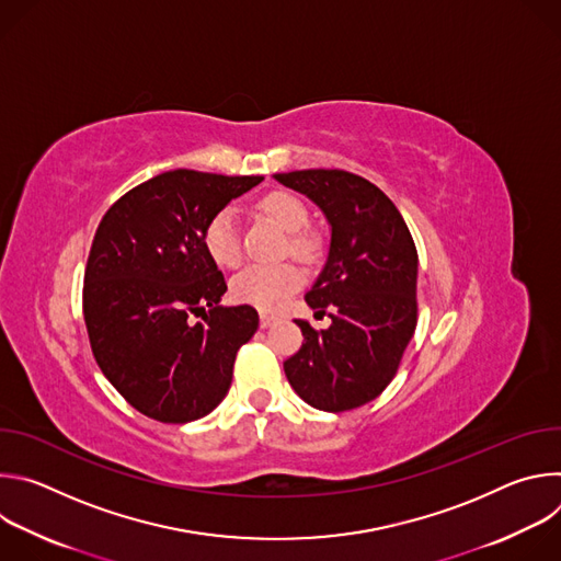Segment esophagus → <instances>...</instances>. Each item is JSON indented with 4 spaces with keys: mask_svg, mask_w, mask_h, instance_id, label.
Here are the masks:
<instances>
[{
    "mask_svg": "<svg viewBox=\"0 0 561 561\" xmlns=\"http://www.w3.org/2000/svg\"><path fill=\"white\" fill-rule=\"evenodd\" d=\"M277 324V317L275 314H268V312H262L260 314V327L262 329H271V327H275Z\"/></svg>",
    "mask_w": 561,
    "mask_h": 561,
    "instance_id": "1",
    "label": "esophagus"
}]
</instances>
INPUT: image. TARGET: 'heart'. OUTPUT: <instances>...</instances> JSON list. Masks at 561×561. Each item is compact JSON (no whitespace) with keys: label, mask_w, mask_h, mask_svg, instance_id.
<instances>
[{"label":"heart","mask_w":561,"mask_h":561,"mask_svg":"<svg viewBox=\"0 0 561 561\" xmlns=\"http://www.w3.org/2000/svg\"><path fill=\"white\" fill-rule=\"evenodd\" d=\"M260 213L288 232V251L301 260H312L317 242L304 232L308 210L304 202L290 193L275 191L260 202ZM208 257L224 268H234L242 262V239H239V219L232 206L217 210L202 234ZM301 271L295 264H255L239 271L230 282V295L239 304H249L257 310H279L286 299L301 286Z\"/></svg>","instance_id":"heart-1"}]
</instances>
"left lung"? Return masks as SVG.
<instances>
[{
	"instance_id": "1",
	"label": "left lung",
	"mask_w": 561,
	"mask_h": 561,
	"mask_svg": "<svg viewBox=\"0 0 561 561\" xmlns=\"http://www.w3.org/2000/svg\"><path fill=\"white\" fill-rule=\"evenodd\" d=\"M273 178L306 195L331 226L327 264L306 293L331 327L314 331L295 319L304 344L284 373L312 409L364 407L390 383L417 327L415 242L394 204L359 175L310 169Z\"/></svg>"
}]
</instances>
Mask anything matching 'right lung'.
<instances>
[{
	"label": "right lung",
	"instance_id": "right-lung-1",
	"mask_svg": "<svg viewBox=\"0 0 561 561\" xmlns=\"http://www.w3.org/2000/svg\"><path fill=\"white\" fill-rule=\"evenodd\" d=\"M262 180L169 171L128 191L100 221L84 322L102 373L146 417L195 422L230 388L234 355L260 314L249 304H219L226 282L202 234L217 210Z\"/></svg>",
	"mask_w": 561,
	"mask_h": 561
}]
</instances>
